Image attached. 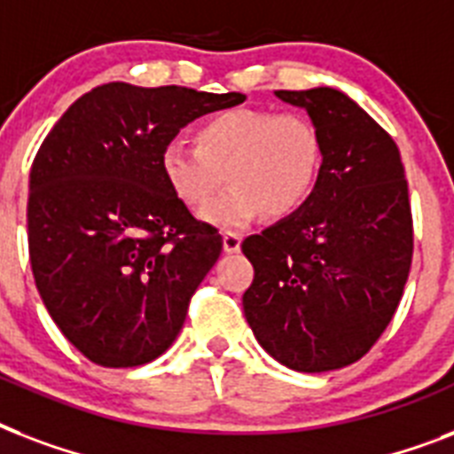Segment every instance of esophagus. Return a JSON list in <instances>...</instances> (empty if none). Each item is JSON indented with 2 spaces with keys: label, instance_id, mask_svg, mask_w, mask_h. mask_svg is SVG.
<instances>
[{
  "label": "esophagus",
  "instance_id": "esophagus-1",
  "mask_svg": "<svg viewBox=\"0 0 454 454\" xmlns=\"http://www.w3.org/2000/svg\"><path fill=\"white\" fill-rule=\"evenodd\" d=\"M240 242H242L240 235L231 233V231H228V233H223V252H226V254H235V252H240Z\"/></svg>",
  "mask_w": 454,
  "mask_h": 454
}]
</instances>
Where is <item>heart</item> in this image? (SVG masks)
<instances>
[{"instance_id":"heart-1","label":"heart","mask_w":454,"mask_h":454,"mask_svg":"<svg viewBox=\"0 0 454 454\" xmlns=\"http://www.w3.org/2000/svg\"><path fill=\"white\" fill-rule=\"evenodd\" d=\"M195 144L198 148L164 145L160 171L171 195L191 209L206 205L228 177L234 188L200 212V219L219 231H240L263 212H297L320 169L317 131L299 115L223 110L200 124Z\"/></svg>"}]
</instances>
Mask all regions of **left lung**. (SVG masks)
Segmentation results:
<instances>
[{"instance_id": "left-lung-1", "label": "left lung", "mask_w": 454, "mask_h": 454, "mask_svg": "<svg viewBox=\"0 0 454 454\" xmlns=\"http://www.w3.org/2000/svg\"><path fill=\"white\" fill-rule=\"evenodd\" d=\"M320 138L309 200L242 242L254 280L242 309L256 341L297 372L363 358L391 323L412 263L408 181L394 138L332 87L276 91Z\"/></svg>"}]
</instances>
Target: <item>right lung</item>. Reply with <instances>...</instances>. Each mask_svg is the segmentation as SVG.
I'll use <instances>...</instances> for the list:
<instances>
[{"label": "right lung", "mask_w": 454, "mask_h": 454, "mask_svg": "<svg viewBox=\"0 0 454 454\" xmlns=\"http://www.w3.org/2000/svg\"><path fill=\"white\" fill-rule=\"evenodd\" d=\"M242 94L110 82L63 113L30 169L27 247L39 297L91 363L162 356L221 254L216 228L164 185L160 153Z\"/></svg>", "instance_id": "obj_1"}]
</instances>
